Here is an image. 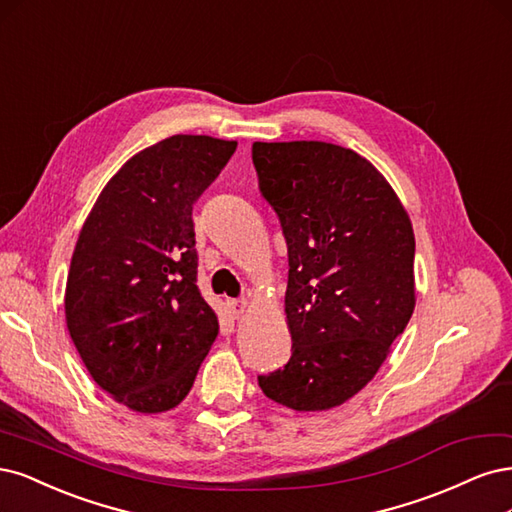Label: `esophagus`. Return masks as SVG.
Masks as SVG:
<instances>
[{"mask_svg": "<svg viewBox=\"0 0 512 512\" xmlns=\"http://www.w3.org/2000/svg\"><path fill=\"white\" fill-rule=\"evenodd\" d=\"M246 308H249V302H246L244 298H240V300H232V302H229V310H232V315H234L236 319L244 315Z\"/></svg>", "mask_w": 512, "mask_h": 512, "instance_id": "esophagus-1", "label": "esophagus"}]
</instances>
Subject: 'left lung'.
<instances>
[{
	"label": "left lung",
	"instance_id": "1",
	"mask_svg": "<svg viewBox=\"0 0 512 512\" xmlns=\"http://www.w3.org/2000/svg\"><path fill=\"white\" fill-rule=\"evenodd\" d=\"M259 191L287 240L291 357L259 374L293 410H327L364 389L415 310V234L368 159L329 142H255Z\"/></svg>",
	"mask_w": 512,
	"mask_h": 512
}]
</instances>
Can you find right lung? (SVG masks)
<instances>
[{"label": "right lung", "mask_w": 512, "mask_h": 512, "mask_svg": "<svg viewBox=\"0 0 512 512\" xmlns=\"http://www.w3.org/2000/svg\"><path fill=\"white\" fill-rule=\"evenodd\" d=\"M236 146L178 134L144 148L80 229L65 321L93 381L136 412L183 402L219 334L197 287L193 204Z\"/></svg>", "instance_id": "right-lung-1"}]
</instances>
